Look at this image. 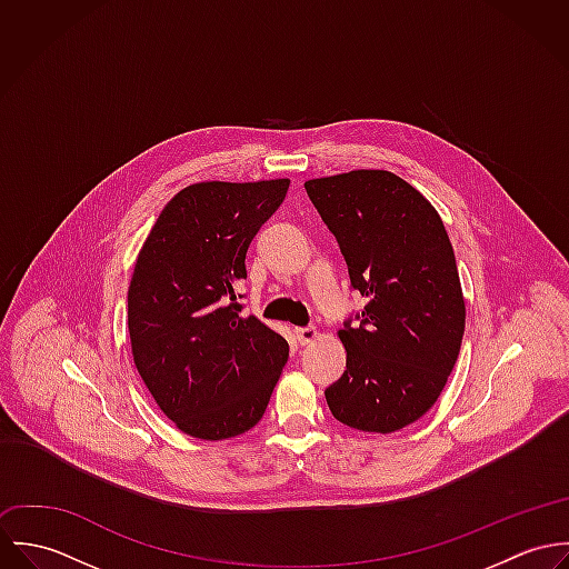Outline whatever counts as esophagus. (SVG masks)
<instances>
[{
	"label": "esophagus",
	"mask_w": 569,
	"mask_h": 569,
	"mask_svg": "<svg viewBox=\"0 0 569 569\" xmlns=\"http://www.w3.org/2000/svg\"><path fill=\"white\" fill-rule=\"evenodd\" d=\"M320 337V330L316 328V326H300V328H296V339L300 341V343H311V341H316Z\"/></svg>",
	"instance_id": "obj_1"
}]
</instances>
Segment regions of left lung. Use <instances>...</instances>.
I'll use <instances>...</instances> for the list:
<instances>
[{
    "instance_id": "8db88e82",
    "label": "left lung",
    "mask_w": 569,
    "mask_h": 569,
    "mask_svg": "<svg viewBox=\"0 0 569 569\" xmlns=\"http://www.w3.org/2000/svg\"><path fill=\"white\" fill-rule=\"evenodd\" d=\"M305 188L368 300L361 325L337 332L346 370L326 403L359 431H399L438 401L460 352L467 311L449 234L425 194L390 170Z\"/></svg>"
}]
</instances>
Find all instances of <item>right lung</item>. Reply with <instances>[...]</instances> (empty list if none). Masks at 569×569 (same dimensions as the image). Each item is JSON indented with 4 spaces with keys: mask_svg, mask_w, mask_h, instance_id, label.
<instances>
[{
    "mask_svg": "<svg viewBox=\"0 0 569 569\" xmlns=\"http://www.w3.org/2000/svg\"><path fill=\"white\" fill-rule=\"evenodd\" d=\"M287 190L289 179L190 183L138 253L127 300L133 363L166 418L192 438L249 431L287 366V339L243 318L234 293L247 247Z\"/></svg>",
    "mask_w": 569,
    "mask_h": 569,
    "instance_id": "add662e5",
    "label": "right lung"
}]
</instances>
